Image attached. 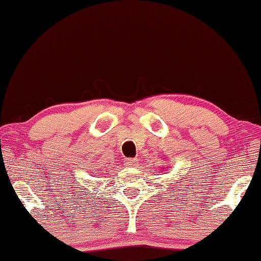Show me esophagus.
I'll return each mask as SVG.
<instances>
[{
    "instance_id": "34e87169",
    "label": "esophagus",
    "mask_w": 261,
    "mask_h": 261,
    "mask_svg": "<svg viewBox=\"0 0 261 261\" xmlns=\"http://www.w3.org/2000/svg\"><path fill=\"white\" fill-rule=\"evenodd\" d=\"M125 163H126V166L128 167H136L137 164H139V160H137V158H127V160L125 161Z\"/></svg>"
}]
</instances>
